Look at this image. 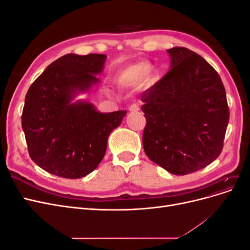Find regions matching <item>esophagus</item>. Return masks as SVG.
I'll use <instances>...</instances> for the list:
<instances>
[{
	"mask_svg": "<svg viewBox=\"0 0 250 250\" xmlns=\"http://www.w3.org/2000/svg\"><path fill=\"white\" fill-rule=\"evenodd\" d=\"M129 111H139L140 110V106H139V104H137V103H133V104H131L130 106H129Z\"/></svg>",
	"mask_w": 250,
	"mask_h": 250,
	"instance_id": "obj_1",
	"label": "esophagus"
}]
</instances>
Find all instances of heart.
Masks as SVG:
<instances>
[{
    "mask_svg": "<svg viewBox=\"0 0 250 250\" xmlns=\"http://www.w3.org/2000/svg\"><path fill=\"white\" fill-rule=\"evenodd\" d=\"M154 69L146 62H137L128 65L120 71L116 77V83L120 87H138L142 83L150 82L153 77Z\"/></svg>",
    "mask_w": 250,
    "mask_h": 250,
    "instance_id": "1",
    "label": "heart"
}]
</instances>
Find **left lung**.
<instances>
[{
  "label": "left lung",
  "mask_w": 250,
  "mask_h": 250,
  "mask_svg": "<svg viewBox=\"0 0 250 250\" xmlns=\"http://www.w3.org/2000/svg\"><path fill=\"white\" fill-rule=\"evenodd\" d=\"M169 72L141 96L146 155L175 175L206 168L221 153L229 110L216 70L184 47L167 50Z\"/></svg>",
  "instance_id": "8db88e82"
}]
</instances>
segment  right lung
<instances>
[{"label": "right lung", "mask_w": 250, "mask_h": 250, "mask_svg": "<svg viewBox=\"0 0 250 250\" xmlns=\"http://www.w3.org/2000/svg\"><path fill=\"white\" fill-rule=\"evenodd\" d=\"M104 54L63 55L52 62L28 89L21 115L29 155L42 169L63 178L93 172L106 152L110 132L126 110L99 112L78 93L99 82Z\"/></svg>", "instance_id": "add662e5"}]
</instances>
